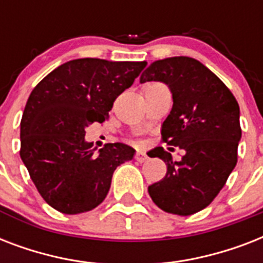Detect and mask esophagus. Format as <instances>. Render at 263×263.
<instances>
[{
  "label": "esophagus",
  "instance_id": "1",
  "mask_svg": "<svg viewBox=\"0 0 263 263\" xmlns=\"http://www.w3.org/2000/svg\"><path fill=\"white\" fill-rule=\"evenodd\" d=\"M135 160L139 161V162H144V161L147 160V156H146V153L143 152H138L135 156Z\"/></svg>",
  "mask_w": 263,
  "mask_h": 263
}]
</instances>
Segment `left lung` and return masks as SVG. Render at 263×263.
<instances>
[{"mask_svg":"<svg viewBox=\"0 0 263 263\" xmlns=\"http://www.w3.org/2000/svg\"><path fill=\"white\" fill-rule=\"evenodd\" d=\"M146 82L168 84L173 106L161 135L184 150L180 161L162 147L150 152L166 164V175L148 185V194L164 212L191 216L212 203L236 166L239 103L209 68L191 57L154 61L140 76V83Z\"/></svg>","mask_w":263,"mask_h":263,"instance_id":"8db88e82","label":"left lung"}]
</instances>
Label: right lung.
<instances>
[{"instance_id":"right-lung-1","label":"right lung","mask_w":263,"mask_h":263,"mask_svg":"<svg viewBox=\"0 0 263 263\" xmlns=\"http://www.w3.org/2000/svg\"><path fill=\"white\" fill-rule=\"evenodd\" d=\"M146 61L78 59L39 82L23 111L20 157L45 202L64 214L102 203L119 165L134 158L124 143L99 152L84 140L86 127L103 123L115 99L132 86Z\"/></svg>"}]
</instances>
